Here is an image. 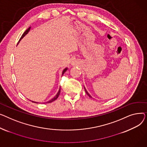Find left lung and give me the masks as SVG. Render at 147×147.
Masks as SVG:
<instances>
[{
  "instance_id": "left-lung-1",
  "label": "left lung",
  "mask_w": 147,
  "mask_h": 147,
  "mask_svg": "<svg viewBox=\"0 0 147 147\" xmlns=\"http://www.w3.org/2000/svg\"><path fill=\"white\" fill-rule=\"evenodd\" d=\"M84 90H85V92H86V93H87V94L88 95V96H89V97H90V98H92V97H91V96H90V94H89V93H88V92H87V90H86V89H85V87H84Z\"/></svg>"
}]
</instances>
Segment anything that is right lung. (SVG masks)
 <instances>
[{
    "mask_svg": "<svg viewBox=\"0 0 147 147\" xmlns=\"http://www.w3.org/2000/svg\"><path fill=\"white\" fill-rule=\"evenodd\" d=\"M30 28L31 27H29L27 30H26L24 32V34H22V36H21V37L20 38V40H19V41H18V42L20 41V40H21V39L25 36H26L27 35V34H28V32H29V31H30ZM67 68H65V69L63 71V72H62V75L64 74V73L67 71ZM60 88H59V91H58V92L57 93V94L56 95V96L55 97H53L52 99H51L50 101H47L46 103H50V102H53V101H55L57 98H58V97H59V94H60ZM31 101V100H30ZM32 102H35V103H38L37 102H35V101H31Z\"/></svg>",
    "mask_w": 147,
    "mask_h": 147,
    "instance_id": "right-lung-1",
    "label": "right lung"
}]
</instances>
